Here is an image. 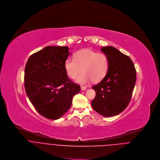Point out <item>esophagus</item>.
<instances>
[{"label":"esophagus","instance_id":"1","mask_svg":"<svg viewBox=\"0 0 160 160\" xmlns=\"http://www.w3.org/2000/svg\"><path fill=\"white\" fill-rule=\"evenodd\" d=\"M81 88L82 91H84V90L86 89V86H81Z\"/></svg>","mask_w":160,"mask_h":160}]
</instances>
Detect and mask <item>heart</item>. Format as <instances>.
Instances as JSON below:
<instances>
[{
  "instance_id": "b5f03b06",
  "label": "heart",
  "mask_w": 160,
  "mask_h": 160,
  "mask_svg": "<svg viewBox=\"0 0 160 160\" xmlns=\"http://www.w3.org/2000/svg\"><path fill=\"white\" fill-rule=\"evenodd\" d=\"M73 58H68L64 63L67 74L75 78L82 69L83 72L77 78L76 82L86 84L92 81L97 82L106 76L109 68V59L103 53H98L90 48L78 51Z\"/></svg>"
}]
</instances>
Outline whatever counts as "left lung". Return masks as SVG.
Here are the masks:
<instances>
[{
    "mask_svg": "<svg viewBox=\"0 0 160 160\" xmlns=\"http://www.w3.org/2000/svg\"><path fill=\"white\" fill-rule=\"evenodd\" d=\"M109 59L105 78L92 87L96 97L91 102L93 109L104 117L123 112L130 103L136 81V71L131 58L113 47L101 50Z\"/></svg>",
    "mask_w": 160,
    "mask_h": 160,
    "instance_id": "1",
    "label": "left lung"
}]
</instances>
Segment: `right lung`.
<instances>
[{
	"mask_svg": "<svg viewBox=\"0 0 160 160\" xmlns=\"http://www.w3.org/2000/svg\"><path fill=\"white\" fill-rule=\"evenodd\" d=\"M70 55L68 47H46L32 54L24 69V88L36 110L57 120L70 108L81 87L71 81L64 68Z\"/></svg>",
	"mask_w": 160,
	"mask_h": 160,
	"instance_id": "1",
	"label": "right lung"
}]
</instances>
